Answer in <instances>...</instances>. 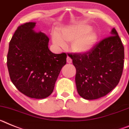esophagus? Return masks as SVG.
Masks as SVG:
<instances>
[{"label": "esophagus", "mask_w": 129, "mask_h": 129, "mask_svg": "<svg viewBox=\"0 0 129 129\" xmlns=\"http://www.w3.org/2000/svg\"><path fill=\"white\" fill-rule=\"evenodd\" d=\"M67 62H68V63H71V62H72V60H71V58H70V57H67Z\"/></svg>", "instance_id": "obj_1"}]
</instances>
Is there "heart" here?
<instances>
[{
	"mask_svg": "<svg viewBox=\"0 0 129 129\" xmlns=\"http://www.w3.org/2000/svg\"><path fill=\"white\" fill-rule=\"evenodd\" d=\"M52 41L58 47H64V42H71V49L77 53H85L93 48L97 36L90 26L78 24L63 29L58 34H52Z\"/></svg>",
	"mask_w": 129,
	"mask_h": 129,
	"instance_id": "obj_1",
	"label": "heart"
}]
</instances>
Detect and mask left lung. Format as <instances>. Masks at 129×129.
I'll return each instance as SVG.
<instances>
[{"instance_id": "obj_1", "label": "left lung", "mask_w": 129, "mask_h": 129, "mask_svg": "<svg viewBox=\"0 0 129 129\" xmlns=\"http://www.w3.org/2000/svg\"><path fill=\"white\" fill-rule=\"evenodd\" d=\"M111 35L88 52L68 54L76 68L77 91L85 99L104 97L120 80L124 66V47L115 28Z\"/></svg>"}]
</instances>
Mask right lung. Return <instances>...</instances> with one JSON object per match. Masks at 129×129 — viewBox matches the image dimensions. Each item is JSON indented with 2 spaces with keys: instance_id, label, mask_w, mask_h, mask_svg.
<instances>
[{
  "instance_id": "obj_1",
  "label": "right lung",
  "mask_w": 129,
  "mask_h": 129,
  "mask_svg": "<svg viewBox=\"0 0 129 129\" xmlns=\"http://www.w3.org/2000/svg\"><path fill=\"white\" fill-rule=\"evenodd\" d=\"M35 26L29 22L18 26L9 44L7 66L12 83L20 92L44 99L53 91L67 54L52 53L48 47L49 38L36 32Z\"/></svg>"
}]
</instances>
